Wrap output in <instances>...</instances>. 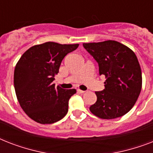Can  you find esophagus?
Returning <instances> with one entry per match:
<instances>
[{"label":"esophagus","mask_w":153,"mask_h":153,"mask_svg":"<svg viewBox=\"0 0 153 153\" xmlns=\"http://www.w3.org/2000/svg\"><path fill=\"white\" fill-rule=\"evenodd\" d=\"M77 91H78V92H79V93H80V94H84L85 92H86V91H82V90H79V89H78V90H77Z\"/></svg>","instance_id":"1"}]
</instances>
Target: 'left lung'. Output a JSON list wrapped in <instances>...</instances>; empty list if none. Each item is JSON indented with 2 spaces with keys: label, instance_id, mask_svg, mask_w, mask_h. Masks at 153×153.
Returning <instances> with one entry per match:
<instances>
[{
  "label": "left lung",
  "instance_id": "left-lung-1",
  "mask_svg": "<svg viewBox=\"0 0 153 153\" xmlns=\"http://www.w3.org/2000/svg\"><path fill=\"white\" fill-rule=\"evenodd\" d=\"M97 61L99 74H104L105 89L96 91L97 102L90 107L102 119H114L127 114L135 105L142 86V75L137 55L114 40L83 44Z\"/></svg>",
  "mask_w": 153,
  "mask_h": 153
}]
</instances>
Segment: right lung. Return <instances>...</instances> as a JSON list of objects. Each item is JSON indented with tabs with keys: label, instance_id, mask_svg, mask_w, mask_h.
<instances>
[{
	"label": "right lung",
	"instance_id": "right-lung-1",
	"mask_svg": "<svg viewBox=\"0 0 153 153\" xmlns=\"http://www.w3.org/2000/svg\"><path fill=\"white\" fill-rule=\"evenodd\" d=\"M79 44L47 42L30 48L20 57L14 71V87L20 106L30 118L40 124L59 121L68 111V102L75 89L64 90L53 81L63 58Z\"/></svg>",
	"mask_w": 153,
	"mask_h": 153
}]
</instances>
